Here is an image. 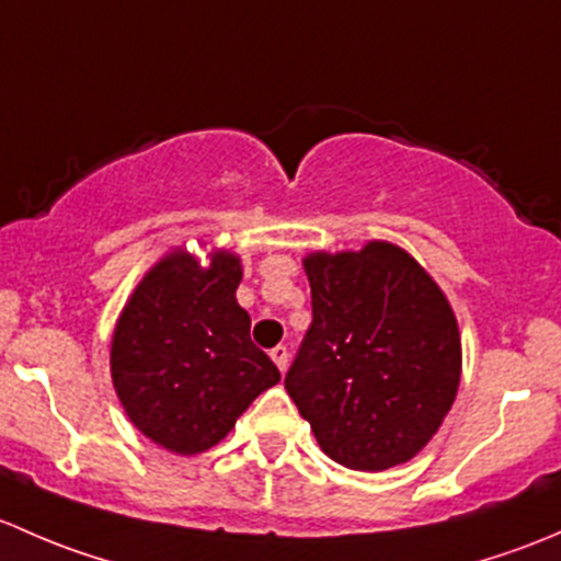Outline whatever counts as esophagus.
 Segmentation results:
<instances>
[{
	"label": "esophagus",
	"instance_id": "obj_1",
	"mask_svg": "<svg viewBox=\"0 0 561 561\" xmlns=\"http://www.w3.org/2000/svg\"><path fill=\"white\" fill-rule=\"evenodd\" d=\"M270 356H273L275 367H278L280 373H286V367H288V351H286V345H275V348L270 351Z\"/></svg>",
	"mask_w": 561,
	"mask_h": 561
}]
</instances>
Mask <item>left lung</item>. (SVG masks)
Instances as JSON below:
<instances>
[{
	"mask_svg": "<svg viewBox=\"0 0 561 561\" xmlns=\"http://www.w3.org/2000/svg\"><path fill=\"white\" fill-rule=\"evenodd\" d=\"M302 267L313 323L286 375L288 397L337 465L362 472L405 465L435 437L459 391L451 302L389 240L313 251Z\"/></svg>",
	"mask_w": 561,
	"mask_h": 561,
	"instance_id": "1",
	"label": "left lung"
}]
</instances>
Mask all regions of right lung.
Segmentation results:
<instances>
[{"instance_id":"right-lung-1","label":"right lung","mask_w":561,"mask_h":561,"mask_svg":"<svg viewBox=\"0 0 561 561\" xmlns=\"http://www.w3.org/2000/svg\"><path fill=\"white\" fill-rule=\"evenodd\" d=\"M242 262L213 248L202 262L172 248L126 299L113 340L110 378L131 424L172 454L218 446L278 367L251 343L240 308Z\"/></svg>"}]
</instances>
